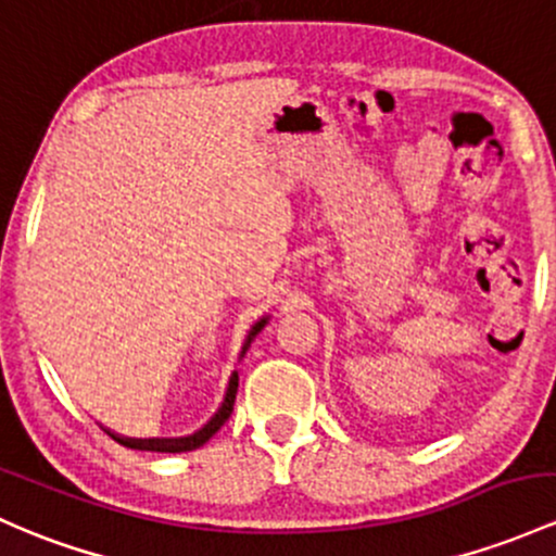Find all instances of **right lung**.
<instances>
[{"instance_id": "right-lung-1", "label": "right lung", "mask_w": 556, "mask_h": 556, "mask_svg": "<svg viewBox=\"0 0 556 556\" xmlns=\"http://www.w3.org/2000/svg\"><path fill=\"white\" fill-rule=\"evenodd\" d=\"M268 319H271V316H261V319L248 329L245 343H242V351H240V358L248 353V348L255 340V334H258L261 329L268 325ZM237 386H240V375H237V369H235L227 382V390H224L222 406H218L216 414H213L208 422L200 427V430H194L192 435H185V438H126V435H118L115 430H110V427H102V430H105L113 441H118L121 446H126V448L157 451V454H181V451H194V448L203 446V443H208L211 438L222 430V425L229 419L231 406H235V399H237Z\"/></svg>"}]
</instances>
